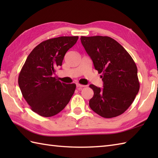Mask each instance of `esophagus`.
<instances>
[{"instance_id": "34e87169", "label": "esophagus", "mask_w": 158, "mask_h": 158, "mask_svg": "<svg viewBox=\"0 0 158 158\" xmlns=\"http://www.w3.org/2000/svg\"><path fill=\"white\" fill-rule=\"evenodd\" d=\"M84 87H86V85L79 84V83H77V88L78 89H81L83 88H84Z\"/></svg>"}]
</instances>
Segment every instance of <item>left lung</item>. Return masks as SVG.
I'll return each mask as SVG.
<instances>
[{
  "label": "left lung",
  "instance_id": "obj_1",
  "mask_svg": "<svg viewBox=\"0 0 158 158\" xmlns=\"http://www.w3.org/2000/svg\"><path fill=\"white\" fill-rule=\"evenodd\" d=\"M81 41L103 81V88L89 85L94 96L89 105L98 115L112 118L132 105L140 88L137 67L132 57L109 36H81Z\"/></svg>",
  "mask_w": 158,
  "mask_h": 158
}]
</instances>
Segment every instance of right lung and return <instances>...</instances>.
Segmentation results:
<instances>
[{
    "label": "right lung",
    "mask_w": 158,
    "mask_h": 158,
    "mask_svg": "<svg viewBox=\"0 0 158 158\" xmlns=\"http://www.w3.org/2000/svg\"><path fill=\"white\" fill-rule=\"evenodd\" d=\"M79 36H60L43 41L28 55L18 77L22 96L33 111L43 117L56 115L67 105L76 88L53 77L66 52Z\"/></svg>",
    "instance_id": "obj_1"
}]
</instances>
